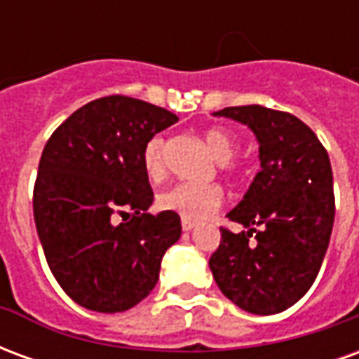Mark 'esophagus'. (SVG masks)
<instances>
[{
	"label": "esophagus",
	"instance_id": "34e87169",
	"mask_svg": "<svg viewBox=\"0 0 359 359\" xmlns=\"http://www.w3.org/2000/svg\"><path fill=\"white\" fill-rule=\"evenodd\" d=\"M194 229V221H188V219H182V231H192Z\"/></svg>",
	"mask_w": 359,
	"mask_h": 359
}]
</instances>
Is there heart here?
<instances>
[{
	"instance_id": "b5f03b06",
	"label": "heart",
	"mask_w": 359,
	"mask_h": 359,
	"mask_svg": "<svg viewBox=\"0 0 359 359\" xmlns=\"http://www.w3.org/2000/svg\"><path fill=\"white\" fill-rule=\"evenodd\" d=\"M203 140L211 149V154L223 163L225 171H231V165H226L236 151V140L223 128H210L203 133ZM142 165L149 180H159L165 177V140L161 134L151 136L144 151H142ZM223 203V190L217 184H192L180 182L167 188L157 196V208L161 211L177 213L188 221H202L210 217L213 211Z\"/></svg>"
}]
</instances>
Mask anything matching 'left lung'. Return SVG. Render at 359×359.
<instances>
[{
	"instance_id": "left-lung-1",
	"label": "left lung",
	"mask_w": 359,
	"mask_h": 359,
	"mask_svg": "<svg viewBox=\"0 0 359 359\" xmlns=\"http://www.w3.org/2000/svg\"><path fill=\"white\" fill-rule=\"evenodd\" d=\"M248 125L259 142L262 171L221 226L210 267L238 308L271 316L290 308L313 285L334 223L329 154L316 133L286 111L238 105L217 111Z\"/></svg>"
}]
</instances>
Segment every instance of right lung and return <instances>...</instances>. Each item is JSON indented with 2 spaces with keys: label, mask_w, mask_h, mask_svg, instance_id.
<instances>
[{
  "label": "right lung",
  "mask_w": 359,
  "mask_h": 359,
  "mask_svg": "<svg viewBox=\"0 0 359 359\" xmlns=\"http://www.w3.org/2000/svg\"><path fill=\"white\" fill-rule=\"evenodd\" d=\"M179 117L128 95L82 105L53 130L38 165L34 221L53 277L79 306L125 311L148 296L180 217L146 213V142Z\"/></svg>",
  "instance_id": "add662e5"
}]
</instances>
